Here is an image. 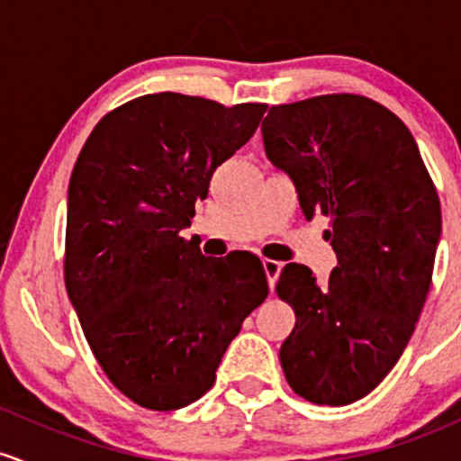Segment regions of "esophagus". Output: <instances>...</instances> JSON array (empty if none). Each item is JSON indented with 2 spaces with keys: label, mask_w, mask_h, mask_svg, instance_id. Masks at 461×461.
Listing matches in <instances>:
<instances>
[{
  "label": "esophagus",
  "mask_w": 461,
  "mask_h": 461,
  "mask_svg": "<svg viewBox=\"0 0 461 461\" xmlns=\"http://www.w3.org/2000/svg\"><path fill=\"white\" fill-rule=\"evenodd\" d=\"M263 267H266V274H267V283H270V287L276 285L278 281V274H281L283 266L278 261H274V258H263Z\"/></svg>",
  "instance_id": "obj_1"
}]
</instances>
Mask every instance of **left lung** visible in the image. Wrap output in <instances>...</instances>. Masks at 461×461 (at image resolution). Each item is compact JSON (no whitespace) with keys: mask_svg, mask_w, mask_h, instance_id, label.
<instances>
[{"mask_svg":"<svg viewBox=\"0 0 461 461\" xmlns=\"http://www.w3.org/2000/svg\"><path fill=\"white\" fill-rule=\"evenodd\" d=\"M261 132L303 213L330 220L338 255L324 285L307 266L283 267L276 294L296 324L278 359L304 401L350 405L394 368L425 307L442 230L436 185L405 123L357 93L272 106Z\"/></svg>","mask_w":461,"mask_h":461,"instance_id":"1","label":"left lung"}]
</instances>
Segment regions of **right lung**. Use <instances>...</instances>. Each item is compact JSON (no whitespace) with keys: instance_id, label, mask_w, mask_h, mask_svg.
<instances>
[{"instance_id":"add662e5","label":"right lung","mask_w":461,"mask_h":461,"mask_svg":"<svg viewBox=\"0 0 461 461\" xmlns=\"http://www.w3.org/2000/svg\"><path fill=\"white\" fill-rule=\"evenodd\" d=\"M266 108L149 93L106 113L77 154L65 287L108 381L146 410L174 411L204 396L270 292L258 257H204L180 235Z\"/></svg>"}]
</instances>
